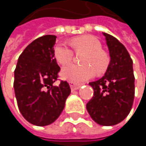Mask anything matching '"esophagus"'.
Instances as JSON below:
<instances>
[{
    "label": "esophagus",
    "mask_w": 146,
    "mask_h": 146,
    "mask_svg": "<svg viewBox=\"0 0 146 146\" xmlns=\"http://www.w3.org/2000/svg\"><path fill=\"white\" fill-rule=\"evenodd\" d=\"M70 84V88L72 90H78L81 86V84H75L74 82H70L69 83Z\"/></svg>",
    "instance_id": "obj_1"
}]
</instances>
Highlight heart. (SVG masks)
Instances as JSON below:
<instances>
[{"label":"heart","mask_w":146,"mask_h":146,"mask_svg":"<svg viewBox=\"0 0 146 146\" xmlns=\"http://www.w3.org/2000/svg\"><path fill=\"white\" fill-rule=\"evenodd\" d=\"M73 50L77 53H84L80 60L81 66L69 64L61 72L62 78L74 83H81L91 78L95 73H104L110 63L106 52L102 50L101 42L94 36L82 35L70 40ZM54 56L58 63L65 65L73 57V50L65 44L58 43L54 48Z\"/></svg>","instance_id":"obj_1"}]
</instances>
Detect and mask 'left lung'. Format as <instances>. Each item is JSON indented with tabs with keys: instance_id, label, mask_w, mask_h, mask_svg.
Instances as JSON below:
<instances>
[{
	"instance_id": "8db88e82",
	"label": "left lung",
	"mask_w": 146,
	"mask_h": 146,
	"mask_svg": "<svg viewBox=\"0 0 146 146\" xmlns=\"http://www.w3.org/2000/svg\"><path fill=\"white\" fill-rule=\"evenodd\" d=\"M111 61L105 75L89 84L94 96L86 108L98 124L112 126L124 120L131 111L134 98L133 61L127 49L115 37L103 33Z\"/></svg>"
}]
</instances>
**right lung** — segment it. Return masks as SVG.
Masks as SVG:
<instances>
[{
    "instance_id": "right-lung-1",
    "label": "right lung",
    "mask_w": 146,
    "mask_h": 146,
    "mask_svg": "<svg viewBox=\"0 0 146 146\" xmlns=\"http://www.w3.org/2000/svg\"><path fill=\"white\" fill-rule=\"evenodd\" d=\"M56 35H44L29 44L19 56L14 71L15 96L23 117L36 126L55 122L71 93L67 81L57 80L60 67L54 56Z\"/></svg>"
}]
</instances>
